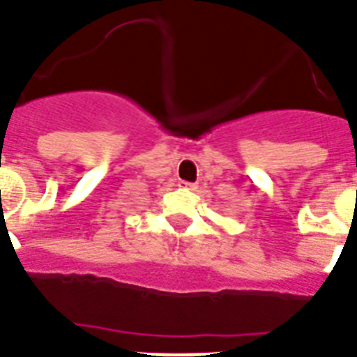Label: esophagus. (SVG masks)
<instances>
[{
	"mask_svg": "<svg viewBox=\"0 0 357 357\" xmlns=\"http://www.w3.org/2000/svg\"><path fill=\"white\" fill-rule=\"evenodd\" d=\"M179 189L183 190H195L196 185L195 183H189V181H179Z\"/></svg>",
	"mask_w": 357,
	"mask_h": 357,
	"instance_id": "34e87169",
	"label": "esophagus"
}]
</instances>
